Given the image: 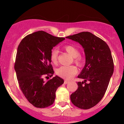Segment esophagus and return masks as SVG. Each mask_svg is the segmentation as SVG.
<instances>
[{
	"label": "esophagus",
	"instance_id": "1",
	"mask_svg": "<svg viewBox=\"0 0 124 124\" xmlns=\"http://www.w3.org/2000/svg\"><path fill=\"white\" fill-rule=\"evenodd\" d=\"M70 83L69 81H68V80H65L64 81V83H65V84H67V83Z\"/></svg>",
	"mask_w": 124,
	"mask_h": 124
}]
</instances>
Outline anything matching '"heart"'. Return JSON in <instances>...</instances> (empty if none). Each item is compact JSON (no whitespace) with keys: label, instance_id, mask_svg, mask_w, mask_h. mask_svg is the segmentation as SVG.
I'll return each instance as SVG.
<instances>
[{"label":"heart","instance_id":"heart-1","mask_svg":"<svg viewBox=\"0 0 124 124\" xmlns=\"http://www.w3.org/2000/svg\"><path fill=\"white\" fill-rule=\"evenodd\" d=\"M65 50L72 57L74 62L78 66H82L83 64V59L80 55V52L78 48L72 45H67L63 47ZM58 50L53 49L50 53V59L52 63L56 64L58 60ZM78 72L77 67L74 65L62 66L56 70V74L62 78L69 80L72 78Z\"/></svg>","mask_w":124,"mask_h":124}]
</instances>
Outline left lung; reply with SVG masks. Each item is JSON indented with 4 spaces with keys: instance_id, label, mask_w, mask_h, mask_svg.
I'll use <instances>...</instances> for the list:
<instances>
[{
    "instance_id": "left-lung-1",
    "label": "left lung",
    "mask_w": 124,
    "mask_h": 124,
    "mask_svg": "<svg viewBox=\"0 0 124 124\" xmlns=\"http://www.w3.org/2000/svg\"><path fill=\"white\" fill-rule=\"evenodd\" d=\"M78 42L84 48L86 63L78 78V88L70 96L72 103L82 109H89L101 100L114 71L110 50L105 41L89 32L66 37ZM88 81V83H86Z\"/></svg>"
}]
</instances>
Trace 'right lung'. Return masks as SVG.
Instances as JSON below:
<instances>
[{"mask_svg":"<svg viewBox=\"0 0 124 124\" xmlns=\"http://www.w3.org/2000/svg\"><path fill=\"white\" fill-rule=\"evenodd\" d=\"M65 39L44 31H38L25 37L17 48L14 69L21 91L33 106L45 108L53 104L56 91L64 81L53 76L50 53L54 46Z\"/></svg>","mask_w":124,"mask_h":124,"instance_id":"1","label":"right lung"}]
</instances>
